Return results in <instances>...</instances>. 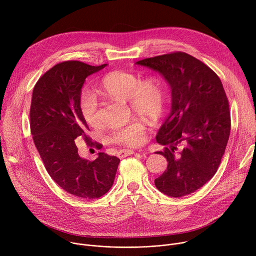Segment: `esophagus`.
Returning a JSON list of instances; mask_svg holds the SVG:
<instances>
[{
	"mask_svg": "<svg viewBox=\"0 0 256 256\" xmlns=\"http://www.w3.org/2000/svg\"><path fill=\"white\" fill-rule=\"evenodd\" d=\"M132 154H134V151H132V150H126V149H124V150H120V151H118V156L120 158H124V157H126V156H130V155H132Z\"/></svg>",
	"mask_w": 256,
	"mask_h": 256,
	"instance_id": "1",
	"label": "esophagus"
}]
</instances>
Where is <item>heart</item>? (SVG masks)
<instances>
[{
	"mask_svg": "<svg viewBox=\"0 0 256 256\" xmlns=\"http://www.w3.org/2000/svg\"><path fill=\"white\" fill-rule=\"evenodd\" d=\"M99 89L108 97L128 100L132 110L149 122H155L164 110V84L154 76L140 79L134 72L114 70L101 79ZM79 109L83 118L91 128H96L100 126L98 101L92 93L83 92L80 95ZM109 138L114 144L138 147L144 140V126L140 120H132L114 128Z\"/></svg>",
	"mask_w": 256,
	"mask_h": 256,
	"instance_id": "b5f03b06",
	"label": "heart"
}]
</instances>
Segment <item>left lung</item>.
Returning <instances> with one entry per match:
<instances>
[{
    "instance_id": "obj_1",
    "label": "left lung",
    "mask_w": 256,
    "mask_h": 256,
    "mask_svg": "<svg viewBox=\"0 0 256 256\" xmlns=\"http://www.w3.org/2000/svg\"><path fill=\"white\" fill-rule=\"evenodd\" d=\"M136 64L160 72L171 88V112L156 136L169 146L157 152L168 165L155 186L172 198L190 194L216 174L226 150L231 116L223 84L206 64L182 52Z\"/></svg>"
}]
</instances>
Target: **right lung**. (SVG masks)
Here are the masks:
<instances>
[{"instance_id":"obj_1","label":"right lung","mask_w":256,"mask_h":256,"mask_svg":"<svg viewBox=\"0 0 256 256\" xmlns=\"http://www.w3.org/2000/svg\"><path fill=\"white\" fill-rule=\"evenodd\" d=\"M106 66L60 62L40 78L31 99L30 130L46 171L64 190L84 200L100 198L112 188L120 161L102 152L89 161L78 152L77 138L99 148L87 134L79 97L85 79Z\"/></svg>"}]
</instances>
